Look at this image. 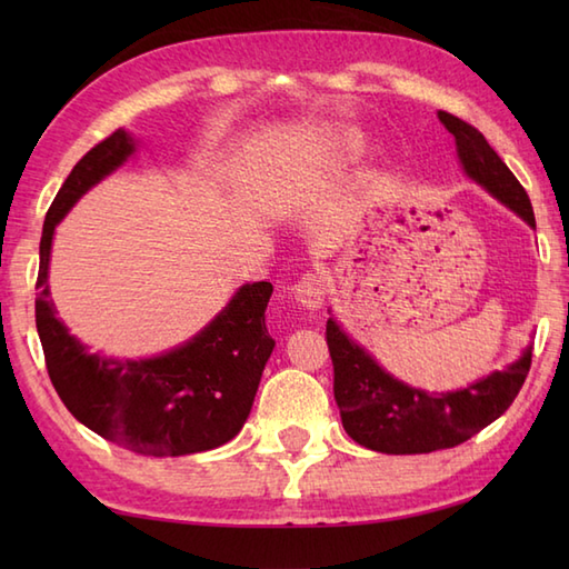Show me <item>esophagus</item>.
Segmentation results:
<instances>
[{
  "instance_id": "esophagus-1",
  "label": "esophagus",
  "mask_w": 569,
  "mask_h": 569,
  "mask_svg": "<svg viewBox=\"0 0 569 569\" xmlns=\"http://www.w3.org/2000/svg\"><path fill=\"white\" fill-rule=\"evenodd\" d=\"M325 293H328V288H325V281L318 273H303L300 281L293 286L296 303L308 310L320 308L325 303Z\"/></svg>"
}]
</instances>
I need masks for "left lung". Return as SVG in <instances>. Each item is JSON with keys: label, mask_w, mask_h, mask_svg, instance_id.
<instances>
[{"label": "left lung", "mask_w": 569, "mask_h": 569, "mask_svg": "<svg viewBox=\"0 0 569 569\" xmlns=\"http://www.w3.org/2000/svg\"><path fill=\"white\" fill-rule=\"evenodd\" d=\"M440 122L457 141V153L469 178L485 186L493 198L536 227L528 192L518 183L499 153L489 147L479 129L450 112H438ZM325 340L335 369V401L342 426L355 442L386 455H422L457 447L489 422L503 416L513 403L530 371L528 347L509 369L452 393H426L389 377L365 349L355 345L328 320Z\"/></svg>", "instance_id": "left-lung-1"}]
</instances>
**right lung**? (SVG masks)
I'll list each match as a JSON object with an SVG mask.
<instances>
[{
    "label": "right lung",
    "mask_w": 569,
    "mask_h": 569,
    "mask_svg": "<svg viewBox=\"0 0 569 569\" xmlns=\"http://www.w3.org/2000/svg\"><path fill=\"white\" fill-rule=\"evenodd\" d=\"M134 153L124 129L82 156L46 212L36 278V330L60 401L82 426L124 450L178 457L214 450L244 426L261 371L273 352L266 306L273 286L247 283L198 337L163 357L141 361L88 355L56 318L48 291L53 229L84 190Z\"/></svg>",
    "instance_id": "add662e5"
}]
</instances>
